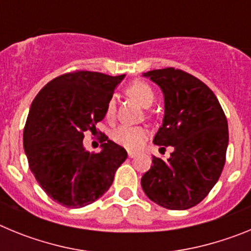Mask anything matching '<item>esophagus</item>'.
I'll list each match as a JSON object with an SVG mask.
<instances>
[{"label":"esophagus","instance_id":"1","mask_svg":"<svg viewBox=\"0 0 251 251\" xmlns=\"http://www.w3.org/2000/svg\"><path fill=\"white\" fill-rule=\"evenodd\" d=\"M137 156V152H133V151H128V157L129 158H133V157Z\"/></svg>","mask_w":251,"mask_h":251}]
</instances>
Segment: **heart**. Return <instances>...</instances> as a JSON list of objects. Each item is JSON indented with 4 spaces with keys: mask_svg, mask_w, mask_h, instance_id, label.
Listing matches in <instances>:
<instances>
[{
    "mask_svg": "<svg viewBox=\"0 0 251 251\" xmlns=\"http://www.w3.org/2000/svg\"><path fill=\"white\" fill-rule=\"evenodd\" d=\"M127 94L132 97L137 103L141 104L143 108H148L151 104L153 103L154 99V93H153L152 88L148 85L147 83L141 80L133 81L132 84L127 86L126 89ZM105 114L108 118H112L115 114V99L110 98L108 104H106ZM146 136H147V130L143 127H134V126H119L118 128H115L112 133V139L118 143V145L123 146V147L128 148V150H137L142 146L143 141H145Z\"/></svg>",
    "mask_w": 251,
    "mask_h": 251,
    "instance_id": "obj_1",
    "label": "heart"
}]
</instances>
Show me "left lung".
<instances>
[{"label": "left lung", "mask_w": 251, "mask_h": 251, "mask_svg": "<svg viewBox=\"0 0 251 251\" xmlns=\"http://www.w3.org/2000/svg\"><path fill=\"white\" fill-rule=\"evenodd\" d=\"M143 76L156 83L165 98V117L153 143L171 146L174 152L167 161L153 156L142 188L162 207H194L211 191L225 165L229 145L225 113L212 90L188 73L166 68Z\"/></svg>", "instance_id": "1"}]
</instances>
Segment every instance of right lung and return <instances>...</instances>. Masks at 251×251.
<instances>
[{"instance_id": "obj_1", "label": "right lung", "mask_w": 251, "mask_h": 251, "mask_svg": "<svg viewBox=\"0 0 251 251\" xmlns=\"http://www.w3.org/2000/svg\"><path fill=\"white\" fill-rule=\"evenodd\" d=\"M126 75L94 72L60 75L40 90L24 129L28 167L50 199L79 208L103 196L127 151L104 136L101 151L84 148V133L97 132L106 104ZM101 134V133H100Z\"/></svg>"}]
</instances>
